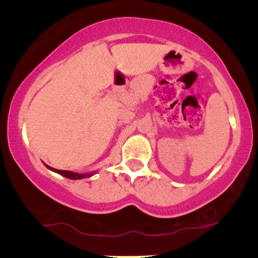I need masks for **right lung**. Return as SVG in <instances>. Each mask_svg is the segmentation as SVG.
Returning a JSON list of instances; mask_svg holds the SVG:
<instances>
[{"label": "right lung", "mask_w": 258, "mask_h": 258, "mask_svg": "<svg viewBox=\"0 0 258 258\" xmlns=\"http://www.w3.org/2000/svg\"><path fill=\"white\" fill-rule=\"evenodd\" d=\"M43 164L49 169V170L57 172V174L64 176V177L70 178V179H82V178H86V177H90V176L94 175V172H89V174H77V172H73V171H69V170H57V169L49 167V165H47L45 163H43Z\"/></svg>", "instance_id": "obj_1"}]
</instances>
